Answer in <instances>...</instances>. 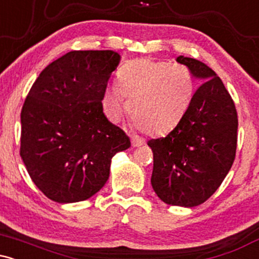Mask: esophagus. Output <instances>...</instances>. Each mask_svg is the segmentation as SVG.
Returning <instances> with one entry per match:
<instances>
[{
    "instance_id": "esophagus-1",
    "label": "esophagus",
    "mask_w": 259,
    "mask_h": 259,
    "mask_svg": "<svg viewBox=\"0 0 259 259\" xmlns=\"http://www.w3.org/2000/svg\"><path fill=\"white\" fill-rule=\"evenodd\" d=\"M142 144H144V140H142L141 138H139V136H136V135L132 136L133 147H140Z\"/></svg>"
}]
</instances>
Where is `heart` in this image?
<instances>
[{
	"label": "heart",
	"instance_id": "heart-1",
	"mask_svg": "<svg viewBox=\"0 0 259 259\" xmlns=\"http://www.w3.org/2000/svg\"><path fill=\"white\" fill-rule=\"evenodd\" d=\"M194 91L190 70L181 64L135 59L120 68L117 86L103 95V109L109 120L118 121L124 111L150 134H162L179 124Z\"/></svg>",
	"mask_w": 259,
	"mask_h": 259
}]
</instances>
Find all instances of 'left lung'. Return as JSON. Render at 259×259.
<instances>
[{
  "instance_id": "8db88e82",
  "label": "left lung",
  "mask_w": 259,
  "mask_h": 259,
  "mask_svg": "<svg viewBox=\"0 0 259 259\" xmlns=\"http://www.w3.org/2000/svg\"><path fill=\"white\" fill-rule=\"evenodd\" d=\"M202 82L185 114L165 138L147 145L153 152L151 184L164 203L195 207L217 191L236 153L237 113L215 72L195 58L179 56Z\"/></svg>"
}]
</instances>
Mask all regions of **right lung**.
Instances as JSON below:
<instances>
[{
	"mask_svg": "<svg viewBox=\"0 0 259 259\" xmlns=\"http://www.w3.org/2000/svg\"><path fill=\"white\" fill-rule=\"evenodd\" d=\"M118 52L72 51L41 72L20 114V157L31 180L58 203L85 201L109 178L130 139L103 113L102 100Z\"/></svg>",
	"mask_w": 259,
	"mask_h": 259,
	"instance_id": "obj_1",
	"label": "right lung"
}]
</instances>
